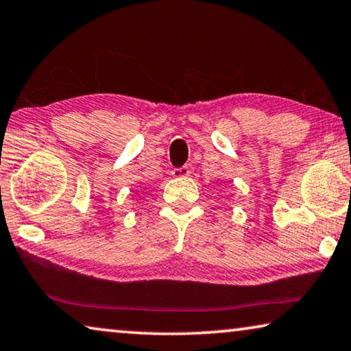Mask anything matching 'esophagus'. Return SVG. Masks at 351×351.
Returning a JSON list of instances; mask_svg holds the SVG:
<instances>
[{
    "instance_id": "1",
    "label": "esophagus",
    "mask_w": 351,
    "mask_h": 351,
    "mask_svg": "<svg viewBox=\"0 0 351 351\" xmlns=\"http://www.w3.org/2000/svg\"><path fill=\"white\" fill-rule=\"evenodd\" d=\"M190 167L188 166H182V167H176V169H172V172L171 174L174 176V177H177V179H179V177H186V176H190Z\"/></svg>"
}]
</instances>
